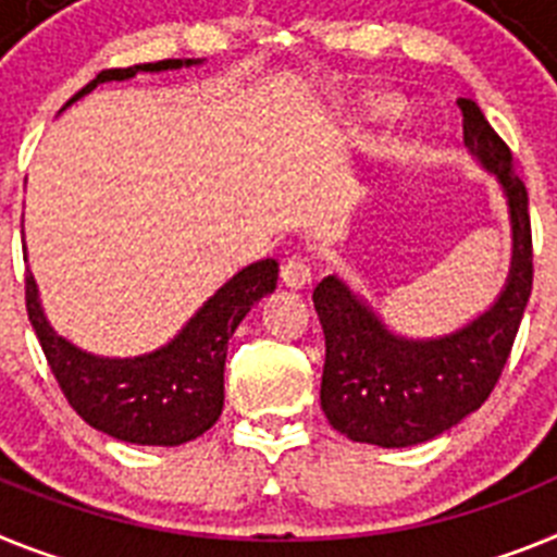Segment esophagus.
I'll return each instance as SVG.
<instances>
[{
    "label": "esophagus",
    "instance_id": "1",
    "mask_svg": "<svg viewBox=\"0 0 557 557\" xmlns=\"http://www.w3.org/2000/svg\"><path fill=\"white\" fill-rule=\"evenodd\" d=\"M280 280H283L288 288H308L313 280V272L311 265H308L306 258H299V255H294V258L283 260V269H280Z\"/></svg>",
    "mask_w": 557,
    "mask_h": 557
}]
</instances>
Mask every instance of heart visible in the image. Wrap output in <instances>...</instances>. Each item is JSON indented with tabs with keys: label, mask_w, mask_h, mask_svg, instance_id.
Here are the masks:
<instances>
[{
	"label": "heart",
	"mask_w": 557,
	"mask_h": 557,
	"mask_svg": "<svg viewBox=\"0 0 557 557\" xmlns=\"http://www.w3.org/2000/svg\"><path fill=\"white\" fill-rule=\"evenodd\" d=\"M398 109H400L398 100L393 98H379L375 103H372V114H375V117H395Z\"/></svg>",
	"instance_id": "b5f03b06"
}]
</instances>
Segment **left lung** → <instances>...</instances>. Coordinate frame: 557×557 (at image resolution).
Returning a JSON list of instances; mask_svg holds the SVG:
<instances>
[{"instance_id":"8db88e82","label":"left lung","mask_w":557,"mask_h":557,"mask_svg":"<svg viewBox=\"0 0 557 557\" xmlns=\"http://www.w3.org/2000/svg\"><path fill=\"white\" fill-rule=\"evenodd\" d=\"M466 148L507 198L512 258L496 302L446 336L412 338L389 331L338 274L313 288L325 331L322 412L352 443L381 448L418 446L476 412L499 381L533 292V235L527 187L512 153L473 100L459 98Z\"/></svg>"}]
</instances>
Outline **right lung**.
Segmentation results:
<instances>
[{"label":"right lung","mask_w":557,"mask_h":557,"mask_svg":"<svg viewBox=\"0 0 557 557\" xmlns=\"http://www.w3.org/2000/svg\"><path fill=\"white\" fill-rule=\"evenodd\" d=\"M193 64H201V58H164L157 64L103 70L66 106L89 95L98 84ZM277 272L280 263L272 258L246 265L187 319L168 345L132 359L95 356L58 336L47 322L30 272L24 274V297L33 331L61 393L91 429L137 446H182L201 437L221 418L230 338L251 306L277 288Z\"/></svg>","instance_id":"obj_1"}]
</instances>
